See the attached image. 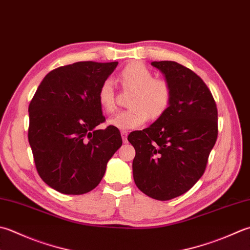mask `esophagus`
Masks as SVG:
<instances>
[{"mask_svg": "<svg viewBox=\"0 0 250 250\" xmlns=\"http://www.w3.org/2000/svg\"><path fill=\"white\" fill-rule=\"evenodd\" d=\"M121 136H122V140H124V143H128V140H126V136H128V131L122 130L121 131Z\"/></svg>", "mask_w": 250, "mask_h": 250, "instance_id": "obj_1", "label": "esophagus"}]
</instances>
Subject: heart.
<instances>
[{
	"label": "heart",
	"mask_w": 250,
	"mask_h": 250,
	"mask_svg": "<svg viewBox=\"0 0 250 250\" xmlns=\"http://www.w3.org/2000/svg\"><path fill=\"white\" fill-rule=\"evenodd\" d=\"M124 90L132 91L128 104L130 108L122 110L109 119V124L121 130L139 128L147 119L160 118L172 101V86L163 78H155L153 71L143 63L133 62L120 72ZM97 101L102 109L112 114L117 109V95L114 81L105 79L97 91Z\"/></svg>",
	"instance_id": "1"
}]
</instances>
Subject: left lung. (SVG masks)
Instances as JSON below:
<instances>
[{
    "mask_svg": "<svg viewBox=\"0 0 250 250\" xmlns=\"http://www.w3.org/2000/svg\"><path fill=\"white\" fill-rule=\"evenodd\" d=\"M172 86L168 110L148 128L133 131L132 164L136 187L147 196L169 200L202 178L218 138V109L202 78L177 62H153Z\"/></svg>",
    "mask_w": 250,
    "mask_h": 250,
    "instance_id": "obj_1",
    "label": "left lung"
}]
</instances>
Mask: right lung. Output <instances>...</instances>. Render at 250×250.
Returning a JSON list of instances; mask_svg holds the SVG:
<instances>
[{
	"label": "right lung",
	"instance_id": "obj_1",
	"mask_svg": "<svg viewBox=\"0 0 250 250\" xmlns=\"http://www.w3.org/2000/svg\"><path fill=\"white\" fill-rule=\"evenodd\" d=\"M118 62H79L50 71L29 104L28 140L39 175L68 195L95 188L122 145L119 130L105 122L97 91Z\"/></svg>",
	"mask_w": 250,
	"mask_h": 250
}]
</instances>
